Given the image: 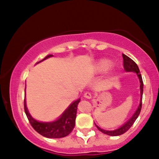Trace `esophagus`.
I'll return each mask as SVG.
<instances>
[{
	"label": "esophagus",
	"mask_w": 159,
	"mask_h": 159,
	"mask_svg": "<svg viewBox=\"0 0 159 159\" xmlns=\"http://www.w3.org/2000/svg\"><path fill=\"white\" fill-rule=\"evenodd\" d=\"M84 97L87 98V99H90V98H92V94L90 92H86V93L84 94Z\"/></svg>",
	"instance_id": "34e87169"
}]
</instances>
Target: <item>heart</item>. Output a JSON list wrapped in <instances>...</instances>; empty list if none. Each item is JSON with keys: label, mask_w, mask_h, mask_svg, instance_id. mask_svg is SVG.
<instances>
[{"label": "heart", "mask_w": 159, "mask_h": 159, "mask_svg": "<svg viewBox=\"0 0 159 159\" xmlns=\"http://www.w3.org/2000/svg\"><path fill=\"white\" fill-rule=\"evenodd\" d=\"M111 61H109V60L102 59L98 63L97 69L101 72L106 71L111 67Z\"/></svg>", "instance_id": "b5f03b06"}]
</instances>
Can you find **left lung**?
<instances>
[{
    "instance_id": "obj_1",
    "label": "left lung",
    "mask_w": 159,
    "mask_h": 159,
    "mask_svg": "<svg viewBox=\"0 0 159 159\" xmlns=\"http://www.w3.org/2000/svg\"><path fill=\"white\" fill-rule=\"evenodd\" d=\"M122 57H123V67L124 69L126 72H134V73H136V75H137L139 80L140 82V103H139V106H138V108L136 109V111H135V113L133 114V116L130 118L129 120H128L125 123L122 125L121 127H120L117 129L114 130H106L104 129H102L100 127L96 125V127L98 128V129L101 131L102 133L107 134V135L111 136H120L123 134L124 133H125L127 130L129 129V128L133 125V124L134 123V122L136 121V120L137 119V117L139 115L140 111H141L142 109V94H143V81H142V75L141 73H140L139 69L138 66L134 62L133 60H132L130 58L128 57L125 54H122Z\"/></svg>"
}]
</instances>
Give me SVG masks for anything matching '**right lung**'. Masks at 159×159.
Here are the masks:
<instances>
[{"label":"right lung","instance_id":"add662e5","mask_svg":"<svg viewBox=\"0 0 159 159\" xmlns=\"http://www.w3.org/2000/svg\"><path fill=\"white\" fill-rule=\"evenodd\" d=\"M53 55H48L43 60L52 57ZM40 61L37 62L39 63ZM26 86V85H25ZM81 99L74 101L63 112V114L53 122H39L32 117L26 106L25 97L24 99V109L30 124L37 133L47 138L57 139L67 136L73 131L75 125L76 113H77L78 104Z\"/></svg>","mask_w":159,"mask_h":159}]
</instances>
